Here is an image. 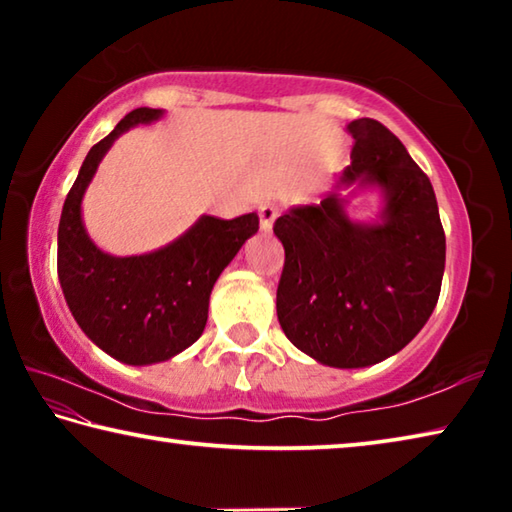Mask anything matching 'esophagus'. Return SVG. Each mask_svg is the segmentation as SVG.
I'll list each match as a JSON object with an SVG mask.
<instances>
[{"mask_svg":"<svg viewBox=\"0 0 512 512\" xmlns=\"http://www.w3.org/2000/svg\"><path fill=\"white\" fill-rule=\"evenodd\" d=\"M275 219H277V207L273 205L259 207V228H262V232H271Z\"/></svg>","mask_w":512,"mask_h":512,"instance_id":"obj_1","label":"esophagus"}]
</instances>
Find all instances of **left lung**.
<instances>
[{
	"mask_svg": "<svg viewBox=\"0 0 512 512\" xmlns=\"http://www.w3.org/2000/svg\"><path fill=\"white\" fill-rule=\"evenodd\" d=\"M350 164L320 203L275 221L284 246L277 320L300 352L329 368H366L409 345L436 309L445 232L429 178L375 119H354ZM380 194L368 220L354 195Z\"/></svg>",
	"mask_w": 512,
	"mask_h": 512,
	"instance_id": "left-lung-1",
	"label": "left lung"
}]
</instances>
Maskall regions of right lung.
Segmentation results:
<instances>
[{"mask_svg": "<svg viewBox=\"0 0 512 512\" xmlns=\"http://www.w3.org/2000/svg\"><path fill=\"white\" fill-rule=\"evenodd\" d=\"M164 110L137 108L85 155L58 223V280L83 334L128 366L169 361L198 341L216 280L259 230L257 212L221 221L198 216L167 246L142 255H110L90 239L83 196L117 137L153 124Z\"/></svg>", "mask_w": 512, "mask_h": 512, "instance_id": "right-lung-1", "label": "right lung"}]
</instances>
